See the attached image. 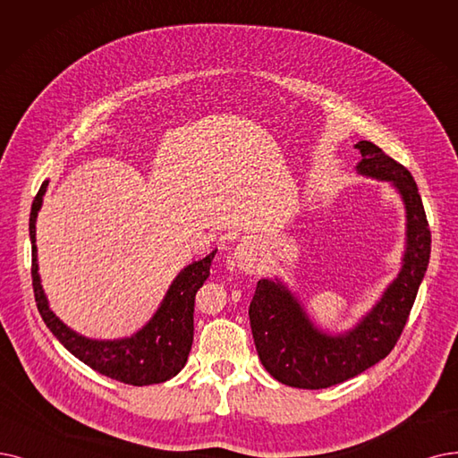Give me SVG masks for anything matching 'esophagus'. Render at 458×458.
<instances>
[{"label":"esophagus","instance_id":"obj_1","mask_svg":"<svg viewBox=\"0 0 458 458\" xmlns=\"http://www.w3.org/2000/svg\"><path fill=\"white\" fill-rule=\"evenodd\" d=\"M236 265H239V268L244 270V272H253L255 265H253L251 255H250V251L246 248L236 250Z\"/></svg>","mask_w":458,"mask_h":458}]
</instances>
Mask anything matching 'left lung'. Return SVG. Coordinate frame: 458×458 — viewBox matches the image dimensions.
<instances>
[{"mask_svg": "<svg viewBox=\"0 0 458 458\" xmlns=\"http://www.w3.org/2000/svg\"><path fill=\"white\" fill-rule=\"evenodd\" d=\"M360 174L389 180L406 205L408 246L398 278L353 331L328 336L312 325L299 301L280 284L259 280L250 302L255 350L267 372L299 389H327L386 359L408 323L430 259V227L411 173L370 140L355 144Z\"/></svg>", "mask_w": 458, "mask_h": 458, "instance_id": "obj_1", "label": "left lung"}]
</instances>
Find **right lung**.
I'll return each mask as SVG.
<instances>
[{
	"instance_id": "1",
	"label": "right lung",
	"mask_w": 458,
	"mask_h": 458,
	"mask_svg": "<svg viewBox=\"0 0 458 458\" xmlns=\"http://www.w3.org/2000/svg\"><path fill=\"white\" fill-rule=\"evenodd\" d=\"M48 180L43 182L33 199L30 214L31 239V284L38 310L65 350L81 359L96 372L127 383V386H152L176 376L188 360L193 344V308L199 287L210 276V265L217 250L205 259L195 261L182 270L169 287L156 316L137 335L123 340H89L65 327L52 310L41 287L38 272V246H35V219L43 203Z\"/></svg>"
}]
</instances>
